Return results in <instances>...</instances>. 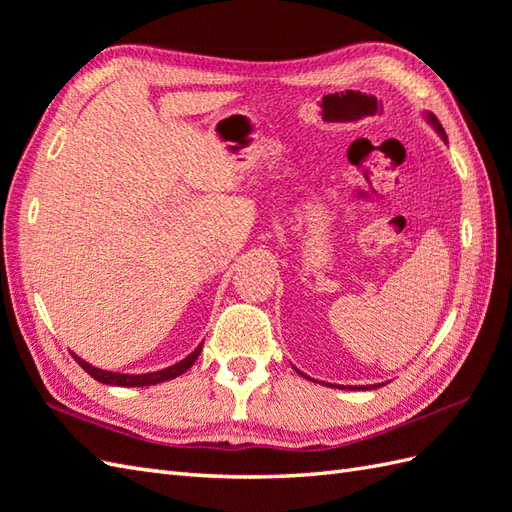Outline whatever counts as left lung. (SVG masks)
Returning a JSON list of instances; mask_svg holds the SVG:
<instances>
[{"instance_id":"obj_1","label":"left lung","mask_w":512,"mask_h":512,"mask_svg":"<svg viewBox=\"0 0 512 512\" xmlns=\"http://www.w3.org/2000/svg\"><path fill=\"white\" fill-rule=\"evenodd\" d=\"M427 120H430L432 122V126L436 128V133H441V137H445V130H443V126H441V122H438L436 120V117L434 115H427ZM447 139V137H445ZM368 388H375V386H368Z\"/></svg>"}]
</instances>
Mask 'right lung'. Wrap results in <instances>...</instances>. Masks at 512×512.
<instances>
[{
	"label": "right lung",
	"mask_w": 512,
	"mask_h": 512,
	"mask_svg": "<svg viewBox=\"0 0 512 512\" xmlns=\"http://www.w3.org/2000/svg\"><path fill=\"white\" fill-rule=\"evenodd\" d=\"M202 351V344H198L194 353H189L185 360H181L178 364H172L168 368H163V371L157 373H144V375H126V373H113V371H102V368H95L91 364H87L82 358H78L76 353H71L76 358V362L85 368V371L93 377L98 379L102 384H109V386H152V384H161V382H168V379H174L178 375H183L189 366H192L198 355Z\"/></svg>",
	"instance_id": "1"
}]
</instances>
